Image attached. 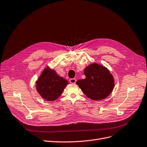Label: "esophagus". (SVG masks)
<instances>
[{"instance_id":"34e87169","label":"esophagus","mask_w":147,"mask_h":147,"mask_svg":"<svg viewBox=\"0 0 147 147\" xmlns=\"http://www.w3.org/2000/svg\"><path fill=\"white\" fill-rule=\"evenodd\" d=\"M69 81L70 83H71V84H75V83L76 82V79H70Z\"/></svg>"}]
</instances>
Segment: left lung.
<instances>
[{"mask_svg":"<svg viewBox=\"0 0 147 147\" xmlns=\"http://www.w3.org/2000/svg\"><path fill=\"white\" fill-rule=\"evenodd\" d=\"M86 78L76 82L86 96L93 100H101L111 94L114 79L106 67L94 63L84 69Z\"/></svg>","mask_w":147,"mask_h":147,"instance_id":"obj_1","label":"left lung"}]
</instances>
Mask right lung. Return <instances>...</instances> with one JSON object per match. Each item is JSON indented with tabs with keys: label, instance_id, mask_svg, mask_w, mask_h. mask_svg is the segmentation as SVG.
Masks as SVG:
<instances>
[{
	"label": "right lung",
	"instance_id": "1",
	"mask_svg": "<svg viewBox=\"0 0 147 147\" xmlns=\"http://www.w3.org/2000/svg\"><path fill=\"white\" fill-rule=\"evenodd\" d=\"M68 84V81L60 77L49 67L44 69L36 82V88L41 96L48 101L58 98Z\"/></svg>",
	"mask_w": 147,
	"mask_h": 147
}]
</instances>
